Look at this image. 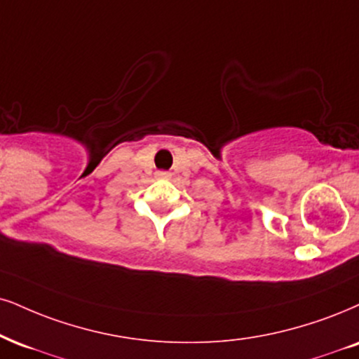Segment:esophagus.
<instances>
[{"label": "esophagus", "mask_w": 359, "mask_h": 359, "mask_svg": "<svg viewBox=\"0 0 359 359\" xmlns=\"http://www.w3.org/2000/svg\"><path fill=\"white\" fill-rule=\"evenodd\" d=\"M156 176H158V178L168 180V178H170V176H171V172H168V171H158Z\"/></svg>", "instance_id": "1"}]
</instances>
